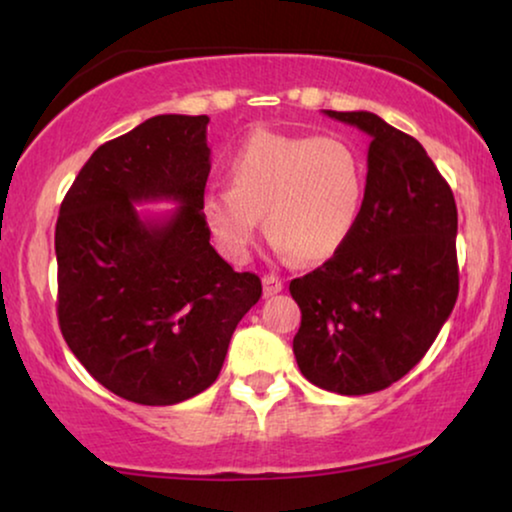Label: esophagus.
<instances>
[{"label": "esophagus", "mask_w": 512, "mask_h": 512, "mask_svg": "<svg viewBox=\"0 0 512 512\" xmlns=\"http://www.w3.org/2000/svg\"><path fill=\"white\" fill-rule=\"evenodd\" d=\"M284 289V282L275 275H265L263 277V293L265 296H277L279 291Z\"/></svg>", "instance_id": "1"}]
</instances>
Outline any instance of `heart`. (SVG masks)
I'll return each mask as SVG.
<instances>
[{
	"mask_svg": "<svg viewBox=\"0 0 512 512\" xmlns=\"http://www.w3.org/2000/svg\"><path fill=\"white\" fill-rule=\"evenodd\" d=\"M228 188L202 198V219L216 247L247 261L258 216L279 254L321 263L352 235L366 193L359 151L338 135H284L254 130L226 165Z\"/></svg>",
	"mask_w": 512,
	"mask_h": 512,
	"instance_id": "b5f03b06",
	"label": "heart"
}]
</instances>
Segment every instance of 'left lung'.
<instances>
[{
    "label": "left lung",
    "mask_w": 512,
    "mask_h": 512,
    "mask_svg": "<svg viewBox=\"0 0 512 512\" xmlns=\"http://www.w3.org/2000/svg\"><path fill=\"white\" fill-rule=\"evenodd\" d=\"M324 114L370 137L366 193L345 247L289 284L293 354L312 384L363 396L410 373L452 314L457 205L415 137L370 111Z\"/></svg>",
    "instance_id": "obj_1"
}]
</instances>
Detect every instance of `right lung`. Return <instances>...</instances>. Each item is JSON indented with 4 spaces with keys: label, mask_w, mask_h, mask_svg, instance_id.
<instances>
[{
    "label": "right lung",
    "mask_w": 512,
    "mask_h": 512,
    "mask_svg": "<svg viewBox=\"0 0 512 512\" xmlns=\"http://www.w3.org/2000/svg\"><path fill=\"white\" fill-rule=\"evenodd\" d=\"M207 116H153L81 167L55 226L58 321L102 387L174 405L212 387L261 279L209 244ZM142 201H174L142 215Z\"/></svg>",
    "instance_id": "obj_1"
}]
</instances>
